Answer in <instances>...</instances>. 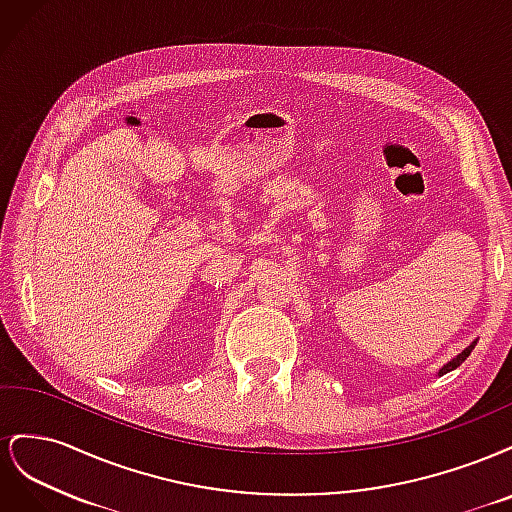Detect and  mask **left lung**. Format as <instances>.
I'll use <instances>...</instances> for the list:
<instances>
[{"label": "left lung", "instance_id": "1", "mask_svg": "<svg viewBox=\"0 0 512 512\" xmlns=\"http://www.w3.org/2000/svg\"><path fill=\"white\" fill-rule=\"evenodd\" d=\"M472 350H474V344H472V346H468V348H466V350H463L461 354H457V356H455V359H453L451 363H446V365H444V367L440 369V376L448 374V371H453V369H457V367H459V365H461L463 361H466V359H468V356H470V352H472Z\"/></svg>", "mask_w": 512, "mask_h": 512}]
</instances>
